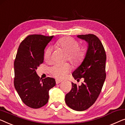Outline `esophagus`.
<instances>
[{
	"instance_id": "esophagus-1",
	"label": "esophagus",
	"mask_w": 125,
	"mask_h": 125,
	"mask_svg": "<svg viewBox=\"0 0 125 125\" xmlns=\"http://www.w3.org/2000/svg\"><path fill=\"white\" fill-rule=\"evenodd\" d=\"M61 82H62V81L59 80V79H56V84H59L60 83H61Z\"/></svg>"
}]
</instances>
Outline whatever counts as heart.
I'll return each mask as SVG.
<instances>
[{
	"instance_id": "obj_1",
	"label": "heart",
	"mask_w": 125,
	"mask_h": 125,
	"mask_svg": "<svg viewBox=\"0 0 125 125\" xmlns=\"http://www.w3.org/2000/svg\"><path fill=\"white\" fill-rule=\"evenodd\" d=\"M56 44L67 53V57L72 64H80L83 60L85 52L82 50H79V44L77 41L72 38L64 37L57 41ZM51 55V49L48 48L44 54V59L49 60ZM70 65L67 63L63 64H55L51 67V73L59 79H62L65 77L70 70Z\"/></svg>"
}]
</instances>
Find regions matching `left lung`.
Wrapping results in <instances>:
<instances>
[{
	"label": "left lung",
	"instance_id": "left-lung-1",
	"mask_svg": "<svg viewBox=\"0 0 125 125\" xmlns=\"http://www.w3.org/2000/svg\"><path fill=\"white\" fill-rule=\"evenodd\" d=\"M78 38L87 43L86 52L80 65L73 72L74 78H83L80 86L72 82V88L65 95L69 107L77 111L87 109L95 102L106 78V54L101 41L94 34L78 35Z\"/></svg>",
	"mask_w": 125,
	"mask_h": 125
}]
</instances>
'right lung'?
Masks as SVG:
<instances>
[{
    "instance_id": "1",
    "label": "right lung",
    "mask_w": 125,
    "mask_h": 125,
    "mask_svg": "<svg viewBox=\"0 0 125 125\" xmlns=\"http://www.w3.org/2000/svg\"><path fill=\"white\" fill-rule=\"evenodd\" d=\"M53 36L30 35L20 44L14 62V87L23 103L31 108H39L47 103L49 91L55 79H42L36 70L44 61V49Z\"/></svg>"
}]
</instances>
